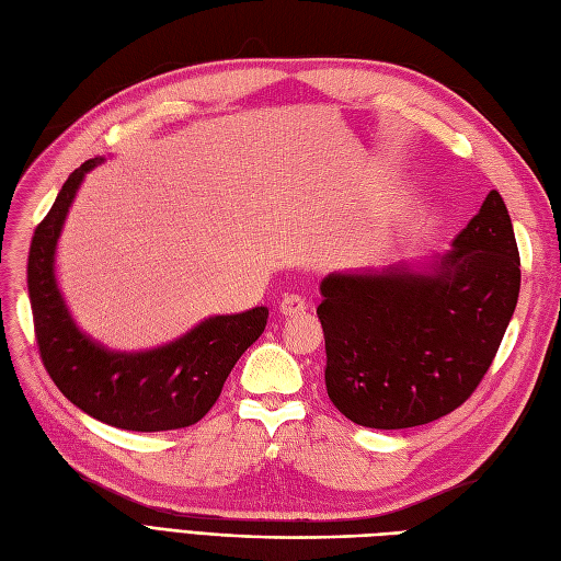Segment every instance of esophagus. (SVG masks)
<instances>
[{"instance_id": "esophagus-1", "label": "esophagus", "mask_w": 561, "mask_h": 561, "mask_svg": "<svg viewBox=\"0 0 561 561\" xmlns=\"http://www.w3.org/2000/svg\"><path fill=\"white\" fill-rule=\"evenodd\" d=\"M309 309V304L299 295H285L280 301V313L283 316H299Z\"/></svg>"}]
</instances>
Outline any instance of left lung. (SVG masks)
<instances>
[{"instance_id":"obj_1","label":"left lung","mask_w":561,"mask_h":561,"mask_svg":"<svg viewBox=\"0 0 561 561\" xmlns=\"http://www.w3.org/2000/svg\"><path fill=\"white\" fill-rule=\"evenodd\" d=\"M325 386L365 428L398 431L454 412L478 388L519 297V252L494 190L451 250L320 283Z\"/></svg>"}]
</instances>
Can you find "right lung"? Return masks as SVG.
Listing matches in <instances>:
<instances>
[{"label":"right lung","instance_id":"obj_1","mask_svg":"<svg viewBox=\"0 0 561 561\" xmlns=\"http://www.w3.org/2000/svg\"><path fill=\"white\" fill-rule=\"evenodd\" d=\"M103 161L81 163L67 178L32 236L27 293L42 363L60 393L98 421L138 433L186 428L210 412L236 360L264 332L268 309L210 316L147 351H112L83 332L58 287L56 248L83 178Z\"/></svg>","mask_w":561,"mask_h":561}]
</instances>
